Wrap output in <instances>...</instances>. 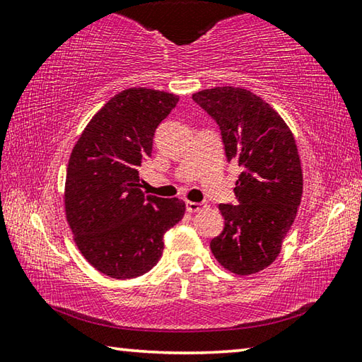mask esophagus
I'll return each mask as SVG.
<instances>
[{
    "mask_svg": "<svg viewBox=\"0 0 362 362\" xmlns=\"http://www.w3.org/2000/svg\"><path fill=\"white\" fill-rule=\"evenodd\" d=\"M187 211L188 212H198V211H201L204 207V204L203 203H192V201H187Z\"/></svg>",
    "mask_w": 362,
    "mask_h": 362,
    "instance_id": "esophagus-1",
    "label": "esophagus"
}]
</instances>
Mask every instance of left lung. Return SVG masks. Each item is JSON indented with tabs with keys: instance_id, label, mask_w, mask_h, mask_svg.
<instances>
[{
	"instance_id": "obj_1",
	"label": "left lung",
	"mask_w": 362,
	"mask_h": 362,
	"mask_svg": "<svg viewBox=\"0 0 362 362\" xmlns=\"http://www.w3.org/2000/svg\"><path fill=\"white\" fill-rule=\"evenodd\" d=\"M193 100L218 124L226 161L241 168L238 203L218 206L225 226L211 250L231 273H257L279 255L302 199L296 140L276 110L247 89H204Z\"/></svg>"
}]
</instances>
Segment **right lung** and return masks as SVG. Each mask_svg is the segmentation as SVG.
I'll return each instance as SVG.
<instances>
[{
  "label": "right lung",
  "instance_id": "right-lung-1",
  "mask_svg": "<svg viewBox=\"0 0 362 362\" xmlns=\"http://www.w3.org/2000/svg\"><path fill=\"white\" fill-rule=\"evenodd\" d=\"M179 97L131 88L103 105L71 151L65 214L84 259L116 279L142 276L161 259L163 236L179 223L185 203L142 192L139 168Z\"/></svg>",
  "mask_w": 362,
  "mask_h": 362
}]
</instances>
